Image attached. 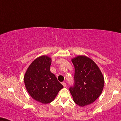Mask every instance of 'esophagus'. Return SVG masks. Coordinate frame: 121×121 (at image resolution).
<instances>
[{
    "label": "esophagus",
    "mask_w": 121,
    "mask_h": 121,
    "mask_svg": "<svg viewBox=\"0 0 121 121\" xmlns=\"http://www.w3.org/2000/svg\"><path fill=\"white\" fill-rule=\"evenodd\" d=\"M62 85H63V86H64V87H66V84L65 82H62Z\"/></svg>",
    "instance_id": "esophagus-1"
}]
</instances>
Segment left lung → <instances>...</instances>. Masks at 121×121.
Instances as JSON below:
<instances>
[{
	"label": "left lung",
	"instance_id": "obj_1",
	"mask_svg": "<svg viewBox=\"0 0 121 121\" xmlns=\"http://www.w3.org/2000/svg\"><path fill=\"white\" fill-rule=\"evenodd\" d=\"M71 61L75 67V84L69 91L73 100L80 107L91 104L103 91V74L95 62L86 56L79 55Z\"/></svg>",
	"mask_w": 121,
	"mask_h": 121
}]
</instances>
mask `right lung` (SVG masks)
<instances>
[{"label":"right lung","instance_id":"obj_1","mask_svg":"<svg viewBox=\"0 0 121 121\" xmlns=\"http://www.w3.org/2000/svg\"><path fill=\"white\" fill-rule=\"evenodd\" d=\"M51 58L42 55L36 58L27 68L24 76L26 88L30 97L42 104L51 103L63 88L50 71Z\"/></svg>","mask_w":121,"mask_h":121}]
</instances>
